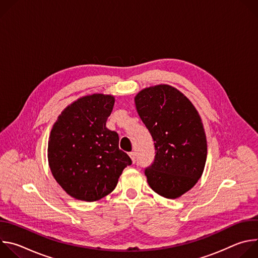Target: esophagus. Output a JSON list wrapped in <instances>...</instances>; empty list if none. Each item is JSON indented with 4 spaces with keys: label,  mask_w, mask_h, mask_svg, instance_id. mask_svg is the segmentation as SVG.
<instances>
[{
    "label": "esophagus",
    "mask_w": 258,
    "mask_h": 258,
    "mask_svg": "<svg viewBox=\"0 0 258 258\" xmlns=\"http://www.w3.org/2000/svg\"><path fill=\"white\" fill-rule=\"evenodd\" d=\"M128 155H130V157L132 158L133 163H135V162H136V153H135V152H130Z\"/></svg>",
    "instance_id": "obj_1"
}]
</instances>
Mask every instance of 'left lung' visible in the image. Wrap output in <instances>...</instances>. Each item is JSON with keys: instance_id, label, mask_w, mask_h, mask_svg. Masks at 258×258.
I'll return each mask as SVG.
<instances>
[{"instance_id": "obj_1", "label": "left lung", "mask_w": 258, "mask_h": 258, "mask_svg": "<svg viewBox=\"0 0 258 258\" xmlns=\"http://www.w3.org/2000/svg\"><path fill=\"white\" fill-rule=\"evenodd\" d=\"M135 103L155 147L154 161L145 169L147 181L160 196L178 198L204 170L207 143L201 118L191 101L168 85L142 90Z\"/></svg>"}]
</instances>
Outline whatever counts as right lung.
Listing matches in <instances>:
<instances>
[{"mask_svg": "<svg viewBox=\"0 0 258 258\" xmlns=\"http://www.w3.org/2000/svg\"><path fill=\"white\" fill-rule=\"evenodd\" d=\"M114 97L93 94L67 106L51 131L48 160L53 176L71 197L93 202L111 193L132 164L118 134L106 127Z\"/></svg>", "mask_w": 258, "mask_h": 258, "instance_id": "obj_1", "label": "right lung"}]
</instances>
